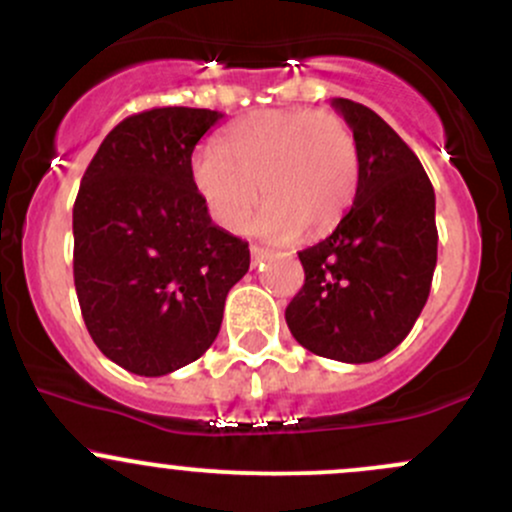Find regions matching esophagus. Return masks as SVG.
Listing matches in <instances>:
<instances>
[{"mask_svg":"<svg viewBox=\"0 0 512 512\" xmlns=\"http://www.w3.org/2000/svg\"><path fill=\"white\" fill-rule=\"evenodd\" d=\"M250 255H252V264H257V262H262L264 257L269 255V252L264 250V248H257V245H252V248H250Z\"/></svg>","mask_w":512,"mask_h":512,"instance_id":"obj_1","label":"esophagus"}]
</instances>
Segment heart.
<instances>
[{
  "label": "heart",
  "mask_w": 512,
  "mask_h": 512,
  "mask_svg": "<svg viewBox=\"0 0 512 512\" xmlns=\"http://www.w3.org/2000/svg\"><path fill=\"white\" fill-rule=\"evenodd\" d=\"M190 178L211 219L243 233L260 204L257 231L274 240L332 231L361 185V149L339 115L308 108L257 110L223 132L221 149H199Z\"/></svg>",
  "instance_id": "1"
}]
</instances>
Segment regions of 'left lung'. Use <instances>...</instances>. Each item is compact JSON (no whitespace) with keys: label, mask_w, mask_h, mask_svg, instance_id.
<instances>
[{"label":"left lung","mask_w":512,"mask_h":512,"mask_svg":"<svg viewBox=\"0 0 512 512\" xmlns=\"http://www.w3.org/2000/svg\"><path fill=\"white\" fill-rule=\"evenodd\" d=\"M332 105L356 134L361 185L332 236L298 252L305 284L286 308V325L317 356L370 363L402 344L428 301L436 192L383 117L349 98Z\"/></svg>","instance_id":"1"}]
</instances>
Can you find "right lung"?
Listing matches in <instances>:
<instances>
[{"label": "right lung", "instance_id": "1", "mask_svg": "<svg viewBox=\"0 0 512 512\" xmlns=\"http://www.w3.org/2000/svg\"><path fill=\"white\" fill-rule=\"evenodd\" d=\"M221 113L154 108L117 125L74 202V286L86 330L110 361L158 378L197 361L250 248L211 223L192 151Z\"/></svg>", "mask_w": 512, "mask_h": 512}]
</instances>
